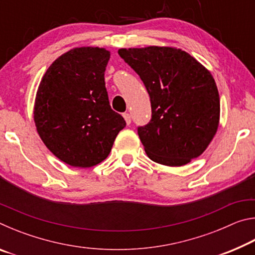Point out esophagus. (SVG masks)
<instances>
[{
	"label": "esophagus",
	"mask_w": 255,
	"mask_h": 255,
	"mask_svg": "<svg viewBox=\"0 0 255 255\" xmlns=\"http://www.w3.org/2000/svg\"><path fill=\"white\" fill-rule=\"evenodd\" d=\"M123 116H124V118H125V120H126V123H127V125H130V123H131V117H130V115H129V114H127V112H125V114H124Z\"/></svg>",
	"instance_id": "obj_1"
}]
</instances>
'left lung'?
Returning <instances> with one entry per match:
<instances>
[{"label": "left lung", "mask_w": 255, "mask_h": 255, "mask_svg": "<svg viewBox=\"0 0 255 255\" xmlns=\"http://www.w3.org/2000/svg\"><path fill=\"white\" fill-rule=\"evenodd\" d=\"M118 54L143 81L152 118L137 128L152 161L182 166L204 153L218 128L219 94L210 73L172 47L123 48Z\"/></svg>", "instance_id": "obj_1"}]
</instances>
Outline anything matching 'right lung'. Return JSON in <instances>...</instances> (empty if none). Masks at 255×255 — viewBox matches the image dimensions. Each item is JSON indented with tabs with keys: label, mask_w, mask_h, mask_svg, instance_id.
I'll return each mask as SVG.
<instances>
[{
	"label": "right lung",
	"mask_w": 255,
	"mask_h": 255,
	"mask_svg": "<svg viewBox=\"0 0 255 255\" xmlns=\"http://www.w3.org/2000/svg\"><path fill=\"white\" fill-rule=\"evenodd\" d=\"M109 58L105 48L72 49L51 64L38 88L37 131L47 148L71 166L101 163L126 127L108 98L105 71Z\"/></svg>",
	"instance_id": "right-lung-1"
}]
</instances>
